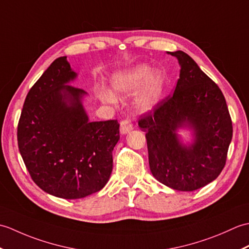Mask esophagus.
I'll return each instance as SVG.
<instances>
[{"instance_id": "esophagus-1", "label": "esophagus", "mask_w": 249, "mask_h": 249, "mask_svg": "<svg viewBox=\"0 0 249 249\" xmlns=\"http://www.w3.org/2000/svg\"><path fill=\"white\" fill-rule=\"evenodd\" d=\"M120 125H121V126H120V130H121V133L123 134V135L128 134L129 131L133 130V128H134V127H133V124H131L130 120H128V119L122 121Z\"/></svg>"}]
</instances>
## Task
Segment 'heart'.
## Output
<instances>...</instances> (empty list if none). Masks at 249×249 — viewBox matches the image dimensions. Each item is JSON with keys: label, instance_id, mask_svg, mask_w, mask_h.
I'll return each mask as SVG.
<instances>
[{"label": "heart", "instance_id": "heart-1", "mask_svg": "<svg viewBox=\"0 0 249 249\" xmlns=\"http://www.w3.org/2000/svg\"><path fill=\"white\" fill-rule=\"evenodd\" d=\"M134 102V107L139 112H149L160 102L162 91V77L160 73L153 72L152 68L145 65H137L127 71L116 72L111 78V93L106 91L104 98L113 103L114 96H127L139 89Z\"/></svg>", "mask_w": 249, "mask_h": 249}]
</instances>
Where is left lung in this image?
<instances>
[{"label": "left lung", "mask_w": 249, "mask_h": 249, "mask_svg": "<svg viewBox=\"0 0 249 249\" xmlns=\"http://www.w3.org/2000/svg\"><path fill=\"white\" fill-rule=\"evenodd\" d=\"M181 66L172 95L139 120L145 131L150 169L157 181L179 192H193L213 182L226 165L232 122L223 92L187 53L168 52ZM193 131L184 145L178 129Z\"/></svg>", "instance_id": "left-lung-1"}]
</instances>
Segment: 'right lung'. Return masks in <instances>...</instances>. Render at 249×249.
<instances>
[{
	"label": "right lung",
	"instance_id": "1",
	"mask_svg": "<svg viewBox=\"0 0 249 249\" xmlns=\"http://www.w3.org/2000/svg\"><path fill=\"white\" fill-rule=\"evenodd\" d=\"M76 78L66 56L52 62L26 95L17 131L32 179L63 199L84 198L104 188L120 139L116 120L89 121L82 104L88 93L70 86Z\"/></svg>",
	"mask_w": 249,
	"mask_h": 249
}]
</instances>
